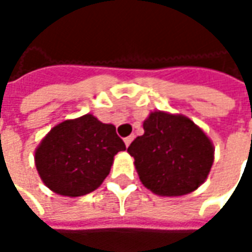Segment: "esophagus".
Segmentation results:
<instances>
[{
    "instance_id": "1",
    "label": "esophagus",
    "mask_w": 252,
    "mask_h": 252,
    "mask_svg": "<svg viewBox=\"0 0 252 252\" xmlns=\"http://www.w3.org/2000/svg\"><path fill=\"white\" fill-rule=\"evenodd\" d=\"M133 139H134V136H129V137H125V139H123L125 144H126V147H129V146H130V143L133 141Z\"/></svg>"
}]
</instances>
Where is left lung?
<instances>
[{
  "label": "left lung",
  "instance_id": "1",
  "mask_svg": "<svg viewBox=\"0 0 252 252\" xmlns=\"http://www.w3.org/2000/svg\"><path fill=\"white\" fill-rule=\"evenodd\" d=\"M143 136L127 153L141 184L160 196L188 195L206 181L215 161L208 134L181 113L150 112L143 122Z\"/></svg>",
  "mask_w": 252,
  "mask_h": 252
}]
</instances>
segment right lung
I'll list each match as a JSON object with an SVG mask.
<instances>
[{"instance_id":"add662e5","label":"right lung","mask_w":252,"mask_h":252,"mask_svg":"<svg viewBox=\"0 0 252 252\" xmlns=\"http://www.w3.org/2000/svg\"><path fill=\"white\" fill-rule=\"evenodd\" d=\"M126 146L111 123L87 113L56 125L34 150V165L54 193L77 198L98 189Z\"/></svg>"}]
</instances>
